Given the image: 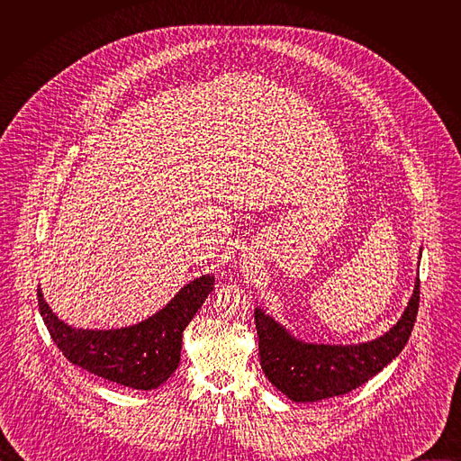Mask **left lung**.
<instances>
[{
    "label": "left lung",
    "mask_w": 461,
    "mask_h": 461,
    "mask_svg": "<svg viewBox=\"0 0 461 461\" xmlns=\"http://www.w3.org/2000/svg\"><path fill=\"white\" fill-rule=\"evenodd\" d=\"M421 257V253H420ZM420 306V274L412 297L388 332L352 345L306 343L294 338L265 310L255 308L260 366L270 383L295 403L343 396L381 372L405 348Z\"/></svg>",
    "instance_id": "left-lung-1"
}]
</instances>
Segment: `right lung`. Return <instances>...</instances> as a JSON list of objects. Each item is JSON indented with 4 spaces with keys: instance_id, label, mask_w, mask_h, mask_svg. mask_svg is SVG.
Returning a JSON list of instances; mask_svg holds the SVG:
<instances>
[{
    "instance_id": "obj_1",
    "label": "right lung",
    "mask_w": 461,
    "mask_h": 461,
    "mask_svg": "<svg viewBox=\"0 0 461 461\" xmlns=\"http://www.w3.org/2000/svg\"><path fill=\"white\" fill-rule=\"evenodd\" d=\"M213 285L212 274L196 277L155 315L111 330L75 328L59 321L45 303L41 288H38V306L52 341L73 365L129 388L153 390L176 370L182 334Z\"/></svg>"
}]
</instances>
